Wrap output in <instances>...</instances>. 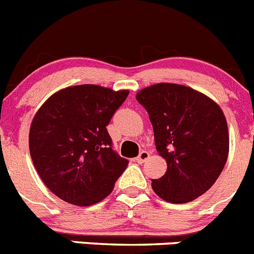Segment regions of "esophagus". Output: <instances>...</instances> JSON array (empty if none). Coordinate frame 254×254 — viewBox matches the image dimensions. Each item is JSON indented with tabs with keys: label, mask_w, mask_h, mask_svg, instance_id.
<instances>
[{
	"label": "esophagus",
	"mask_w": 254,
	"mask_h": 254,
	"mask_svg": "<svg viewBox=\"0 0 254 254\" xmlns=\"http://www.w3.org/2000/svg\"><path fill=\"white\" fill-rule=\"evenodd\" d=\"M149 155H150V154H149L148 151H145V150L140 151V154H139L138 158L135 159V162L138 163V164H143V163H145L146 160L149 159Z\"/></svg>",
	"instance_id": "34e87169"
}]
</instances>
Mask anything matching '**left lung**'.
I'll return each mask as SVG.
<instances>
[{
    "label": "left lung",
    "mask_w": 254,
    "mask_h": 254,
    "mask_svg": "<svg viewBox=\"0 0 254 254\" xmlns=\"http://www.w3.org/2000/svg\"><path fill=\"white\" fill-rule=\"evenodd\" d=\"M149 114L156 150L168 169L151 187L169 203H188L220 175L229 150L222 109L208 96L177 84H156L136 94Z\"/></svg>",
    "instance_id": "8db88e82"
}]
</instances>
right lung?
Returning a JSON list of instances; mask_svg holds the SVG:
<instances>
[{"instance_id":"1","label":"right lung","mask_w":254,"mask_h":254,"mask_svg":"<svg viewBox=\"0 0 254 254\" xmlns=\"http://www.w3.org/2000/svg\"><path fill=\"white\" fill-rule=\"evenodd\" d=\"M129 91L77 85L54 94L30 129V154L45 186L65 202L95 204L113 190L129 160L113 148L106 127Z\"/></svg>"}]
</instances>
